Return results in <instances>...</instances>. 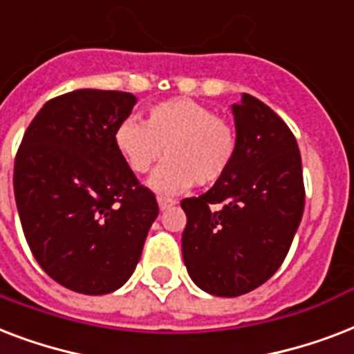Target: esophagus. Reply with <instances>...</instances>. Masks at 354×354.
Listing matches in <instances>:
<instances>
[{
	"label": "esophagus",
	"mask_w": 354,
	"mask_h": 354,
	"mask_svg": "<svg viewBox=\"0 0 354 354\" xmlns=\"http://www.w3.org/2000/svg\"><path fill=\"white\" fill-rule=\"evenodd\" d=\"M157 203H158V208H160V210H168L169 207H174L175 205L174 199H166V197H158Z\"/></svg>",
	"instance_id": "34e87169"
}]
</instances>
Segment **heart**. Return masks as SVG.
Returning <instances> with one entry per match:
<instances>
[{"label":"heart","instance_id":"1","mask_svg":"<svg viewBox=\"0 0 354 354\" xmlns=\"http://www.w3.org/2000/svg\"><path fill=\"white\" fill-rule=\"evenodd\" d=\"M114 146L134 174H146L166 155L147 185L162 196L218 183L236 157V131L225 118L190 97H174L149 106L146 125L123 120ZM167 151L164 152L163 149Z\"/></svg>","mask_w":354,"mask_h":354}]
</instances>
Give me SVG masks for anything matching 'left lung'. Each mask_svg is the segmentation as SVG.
<instances>
[{"label":"left lung","instance_id":"left-lung-1","mask_svg":"<svg viewBox=\"0 0 354 354\" xmlns=\"http://www.w3.org/2000/svg\"><path fill=\"white\" fill-rule=\"evenodd\" d=\"M236 157L208 192L183 199V259L207 294L238 297L286 259L305 208L301 153L288 125L249 94L231 106Z\"/></svg>","mask_w":354,"mask_h":354}]
</instances>
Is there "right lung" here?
<instances>
[{
	"label": "right lung",
	"mask_w": 354,
	"mask_h": 354,
	"mask_svg": "<svg viewBox=\"0 0 354 354\" xmlns=\"http://www.w3.org/2000/svg\"><path fill=\"white\" fill-rule=\"evenodd\" d=\"M136 97L83 88L48 101L15 162V197L35 259L77 294L103 295L133 275L158 205L114 146Z\"/></svg>",
	"instance_id": "right-lung-1"
}]
</instances>
